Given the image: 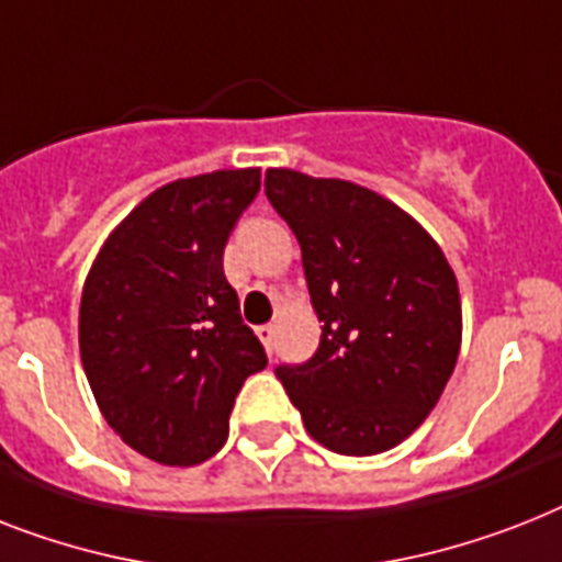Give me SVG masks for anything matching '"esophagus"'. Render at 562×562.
I'll return each instance as SVG.
<instances>
[{"label": "esophagus", "instance_id": "esophagus-1", "mask_svg": "<svg viewBox=\"0 0 562 562\" xmlns=\"http://www.w3.org/2000/svg\"><path fill=\"white\" fill-rule=\"evenodd\" d=\"M257 337L262 340V346H266L268 352H271V349H273V326H259Z\"/></svg>", "mask_w": 562, "mask_h": 562}]
</instances>
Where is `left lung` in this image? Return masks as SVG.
<instances>
[{"label": "left lung", "instance_id": "8db88e82", "mask_svg": "<svg viewBox=\"0 0 562 562\" xmlns=\"http://www.w3.org/2000/svg\"><path fill=\"white\" fill-rule=\"evenodd\" d=\"M266 195L294 231L321 346L282 386L314 441L375 456L439 404L462 349V296L439 241L407 210L344 178L271 167Z\"/></svg>", "mask_w": 562, "mask_h": 562}]
</instances>
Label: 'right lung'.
<instances>
[{"mask_svg": "<svg viewBox=\"0 0 562 562\" xmlns=\"http://www.w3.org/2000/svg\"><path fill=\"white\" fill-rule=\"evenodd\" d=\"M259 167L158 187L100 245L80 296V360L106 424L158 464L207 462L268 358L225 280L227 236Z\"/></svg>", "mask_w": 562, "mask_h": 562, "instance_id": "add662e5", "label": "right lung"}]
</instances>
